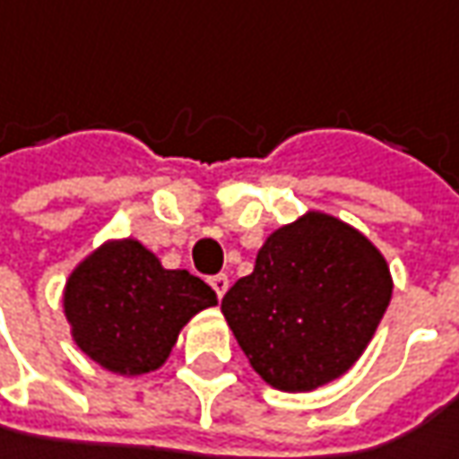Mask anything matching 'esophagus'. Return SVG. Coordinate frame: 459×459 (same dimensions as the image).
I'll return each instance as SVG.
<instances>
[{
	"label": "esophagus",
	"instance_id": "34e87169",
	"mask_svg": "<svg viewBox=\"0 0 459 459\" xmlns=\"http://www.w3.org/2000/svg\"><path fill=\"white\" fill-rule=\"evenodd\" d=\"M210 288L215 290L218 298H223L226 290H229V277H226V274H212V277H210Z\"/></svg>",
	"mask_w": 459,
	"mask_h": 459
}]
</instances>
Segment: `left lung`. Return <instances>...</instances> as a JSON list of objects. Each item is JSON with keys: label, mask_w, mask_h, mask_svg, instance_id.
Segmentation results:
<instances>
[{"label": "left lung", "mask_w": 459, "mask_h": 459, "mask_svg": "<svg viewBox=\"0 0 459 459\" xmlns=\"http://www.w3.org/2000/svg\"><path fill=\"white\" fill-rule=\"evenodd\" d=\"M390 298L380 249L342 218L308 210L269 233L221 310L267 385L308 393L351 369Z\"/></svg>", "instance_id": "1"}]
</instances>
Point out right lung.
Returning <instances> with one entry per match:
<instances>
[{
	"instance_id": "1",
	"label": "right lung",
	"mask_w": 459,
	"mask_h": 459,
	"mask_svg": "<svg viewBox=\"0 0 459 459\" xmlns=\"http://www.w3.org/2000/svg\"><path fill=\"white\" fill-rule=\"evenodd\" d=\"M218 306L210 285L187 269H167L138 238H108L71 269L64 316L91 362L138 377L159 369L179 331Z\"/></svg>"
}]
</instances>
